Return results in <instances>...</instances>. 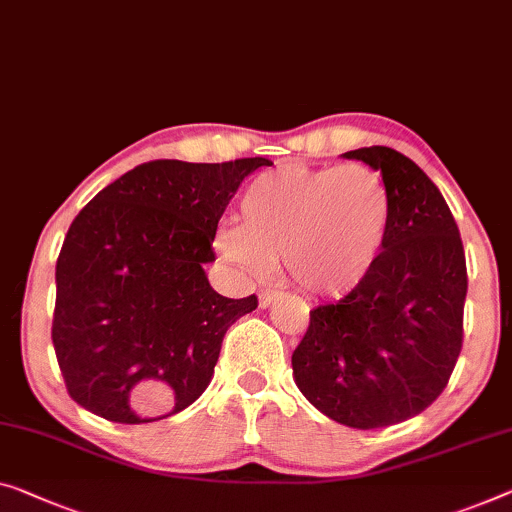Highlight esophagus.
Returning a JSON list of instances; mask_svg holds the SVG:
<instances>
[{
	"instance_id": "esophagus-1",
	"label": "esophagus",
	"mask_w": 512,
	"mask_h": 512,
	"mask_svg": "<svg viewBox=\"0 0 512 512\" xmlns=\"http://www.w3.org/2000/svg\"><path fill=\"white\" fill-rule=\"evenodd\" d=\"M278 296H280L278 289H262V292H259V305H262V308H269Z\"/></svg>"
}]
</instances>
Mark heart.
<instances>
[{
    "label": "heart",
    "mask_w": 512,
    "mask_h": 512,
    "mask_svg": "<svg viewBox=\"0 0 512 512\" xmlns=\"http://www.w3.org/2000/svg\"><path fill=\"white\" fill-rule=\"evenodd\" d=\"M239 216L241 225L213 234V250L225 264L264 278L282 259L301 292L340 299L377 269L391 234L393 200L368 165L287 163L248 183Z\"/></svg>",
    "instance_id": "b5f03b06"
}]
</instances>
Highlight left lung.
<instances>
[{"label": "left lung", "mask_w": 512, "mask_h": 512, "mask_svg": "<svg viewBox=\"0 0 512 512\" xmlns=\"http://www.w3.org/2000/svg\"><path fill=\"white\" fill-rule=\"evenodd\" d=\"M342 156L381 172L391 234L361 287L310 310L292 368L324 416L375 430L421 414L444 393L462 352L467 259L444 195L414 160L388 147Z\"/></svg>", "instance_id": "obj_1"}]
</instances>
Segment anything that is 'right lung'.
<instances>
[{"label":"right lung","instance_id":"1","mask_svg":"<svg viewBox=\"0 0 512 512\" xmlns=\"http://www.w3.org/2000/svg\"><path fill=\"white\" fill-rule=\"evenodd\" d=\"M266 158L149 160L103 188L57 257L52 345L71 398L112 423H154L209 386L220 345L257 296L227 299L202 266L218 220Z\"/></svg>","mask_w":512,"mask_h":512}]
</instances>
